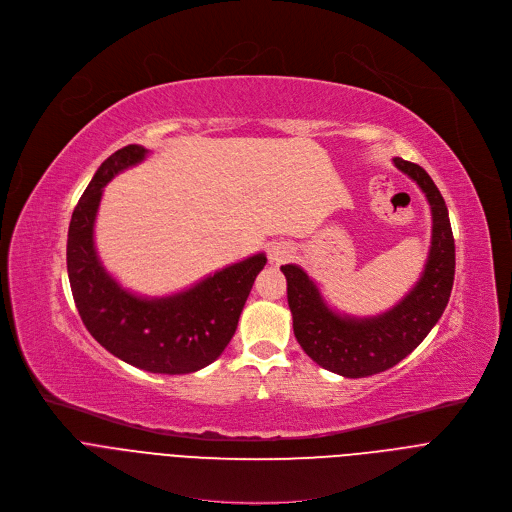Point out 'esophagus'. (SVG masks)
<instances>
[{
  "label": "esophagus",
  "mask_w": 512,
  "mask_h": 512,
  "mask_svg": "<svg viewBox=\"0 0 512 512\" xmlns=\"http://www.w3.org/2000/svg\"><path fill=\"white\" fill-rule=\"evenodd\" d=\"M292 253H294V247H292L290 243H284V241H282V243H274V245H271V247L267 249L269 261L276 263V265L288 261V259L292 257Z\"/></svg>",
  "instance_id": "esophagus-1"
}]
</instances>
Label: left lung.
I'll return each instance as SVG.
<instances>
[{
  "label": "left lung",
  "mask_w": 512,
  "mask_h": 512,
  "mask_svg": "<svg viewBox=\"0 0 512 512\" xmlns=\"http://www.w3.org/2000/svg\"><path fill=\"white\" fill-rule=\"evenodd\" d=\"M393 164L422 189L432 214L428 259L397 304L372 317L337 313L300 265H282L298 344L319 366L346 379L379 374L412 354L445 313L453 290L455 241L447 203L422 166L403 158H393Z\"/></svg>",
  "instance_id": "left-lung-1"
}]
</instances>
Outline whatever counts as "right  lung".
Returning <instances> with one entry per match:
<instances>
[{"label":"right lung","mask_w":512,"mask_h":512,"mask_svg":"<svg viewBox=\"0 0 512 512\" xmlns=\"http://www.w3.org/2000/svg\"><path fill=\"white\" fill-rule=\"evenodd\" d=\"M148 154L129 144L98 166L67 230V276L76 309L102 348L148 372L189 374L212 364L230 344L267 257L255 253L168 296L123 288L96 253L94 222L107 183Z\"/></svg>","instance_id":"1"}]
</instances>
